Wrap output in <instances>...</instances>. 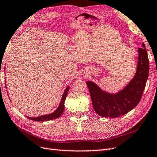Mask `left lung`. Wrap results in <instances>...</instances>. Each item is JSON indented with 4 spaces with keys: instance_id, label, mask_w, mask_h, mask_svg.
<instances>
[{
    "instance_id": "left-lung-1",
    "label": "left lung",
    "mask_w": 157,
    "mask_h": 157,
    "mask_svg": "<svg viewBox=\"0 0 157 157\" xmlns=\"http://www.w3.org/2000/svg\"><path fill=\"white\" fill-rule=\"evenodd\" d=\"M149 73V61L145 44L138 48L137 70L133 79L116 94L105 92L94 82H86L93 107L98 115L116 118L128 113L140 101Z\"/></svg>"
}]
</instances>
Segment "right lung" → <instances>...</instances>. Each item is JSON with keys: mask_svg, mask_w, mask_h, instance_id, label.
Instances as JSON below:
<instances>
[{"mask_svg": "<svg viewBox=\"0 0 157 157\" xmlns=\"http://www.w3.org/2000/svg\"><path fill=\"white\" fill-rule=\"evenodd\" d=\"M5 86H6V84H5ZM69 86L66 88L65 90L64 91V92H63V94L61 102H60V104L58 106V108L56 109L53 113H50V114H48V115L36 117H27V116L26 117H27L28 119L33 120V121H50V120H52V119L59 118V117L63 114V111H64L65 101L66 99L67 96V93L69 92Z\"/></svg>", "mask_w": 157, "mask_h": 157, "instance_id": "right-lung-1", "label": "right lung"}]
</instances>
